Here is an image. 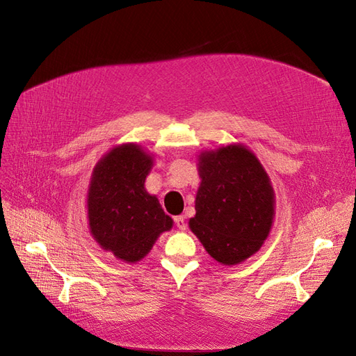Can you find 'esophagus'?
Listing matches in <instances>:
<instances>
[{"label": "esophagus", "mask_w": 356, "mask_h": 356, "mask_svg": "<svg viewBox=\"0 0 356 356\" xmlns=\"http://www.w3.org/2000/svg\"><path fill=\"white\" fill-rule=\"evenodd\" d=\"M175 224L179 230H186L187 229V222L184 217H175Z\"/></svg>", "instance_id": "34e87169"}]
</instances>
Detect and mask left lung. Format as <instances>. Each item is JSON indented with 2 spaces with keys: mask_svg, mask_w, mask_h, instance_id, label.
Returning <instances> with one entry per match:
<instances>
[{
  "mask_svg": "<svg viewBox=\"0 0 356 356\" xmlns=\"http://www.w3.org/2000/svg\"><path fill=\"white\" fill-rule=\"evenodd\" d=\"M200 187L193 230L222 264H238L260 250L273 221L275 196L257 157L241 145L200 154Z\"/></svg>",
  "mask_w": 356,
  "mask_h": 356,
  "instance_id": "obj_1",
  "label": "left lung"
}]
</instances>
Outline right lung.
<instances>
[{
	"label": "right lung",
	"instance_id": "add662e5",
	"mask_svg": "<svg viewBox=\"0 0 356 356\" xmlns=\"http://www.w3.org/2000/svg\"><path fill=\"white\" fill-rule=\"evenodd\" d=\"M152 157L134 144L117 147L93 170L89 190L90 233L104 250L126 261L148 254L172 218L144 188Z\"/></svg>",
	"mask_w": 356,
	"mask_h": 356
}]
</instances>
